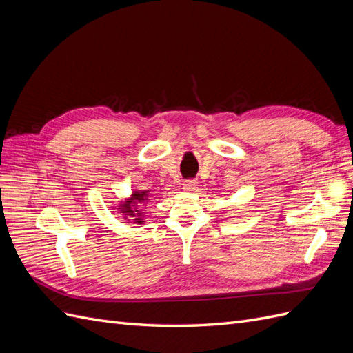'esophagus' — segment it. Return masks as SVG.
<instances>
[{
	"label": "esophagus",
	"instance_id": "34e87169",
	"mask_svg": "<svg viewBox=\"0 0 353 353\" xmlns=\"http://www.w3.org/2000/svg\"><path fill=\"white\" fill-rule=\"evenodd\" d=\"M183 188L185 191H194L197 188V181L196 179H185L183 183Z\"/></svg>",
	"mask_w": 353,
	"mask_h": 353
}]
</instances>
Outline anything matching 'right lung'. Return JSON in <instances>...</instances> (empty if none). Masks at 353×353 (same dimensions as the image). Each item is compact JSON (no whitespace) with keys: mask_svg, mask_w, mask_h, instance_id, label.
I'll return each instance as SVG.
<instances>
[{"mask_svg":"<svg viewBox=\"0 0 353 353\" xmlns=\"http://www.w3.org/2000/svg\"><path fill=\"white\" fill-rule=\"evenodd\" d=\"M144 197H147V193H145V191H135V193L132 194V199H131V201H128L126 203V205L123 206V213H125V215H130L131 218H134L135 216V210H132V205H134V203H141V201H144V200H147V199H144ZM135 221L137 222H141L140 219H138V218H135Z\"/></svg>","mask_w":353,"mask_h":353,"instance_id":"obj_1","label":"right lung"}]
</instances>
